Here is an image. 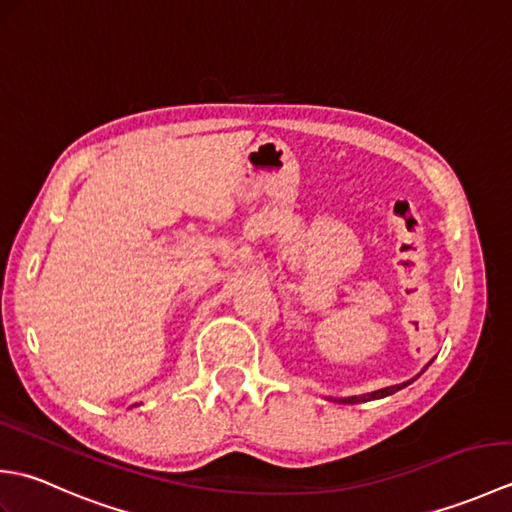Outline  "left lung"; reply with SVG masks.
<instances>
[{"label": "left lung", "mask_w": 512, "mask_h": 512, "mask_svg": "<svg viewBox=\"0 0 512 512\" xmlns=\"http://www.w3.org/2000/svg\"><path fill=\"white\" fill-rule=\"evenodd\" d=\"M427 369V367H424ZM422 374V372H420ZM418 374V376H420ZM416 376V378H418ZM416 378H411V380H407V383H402V385H391V387H385V389H378V391H372V394H363V396H347V398H330V400H334V402H343V405H356V402H367V400H376V398H385V396H391V394H396L398 389H402V387H407L409 383H413V380Z\"/></svg>", "instance_id": "left-lung-1"}]
</instances>
